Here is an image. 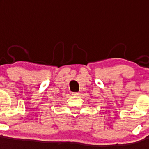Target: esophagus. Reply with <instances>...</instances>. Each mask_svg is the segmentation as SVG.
<instances>
[{
  "label": "esophagus",
  "mask_w": 149,
  "mask_h": 149,
  "mask_svg": "<svg viewBox=\"0 0 149 149\" xmlns=\"http://www.w3.org/2000/svg\"><path fill=\"white\" fill-rule=\"evenodd\" d=\"M79 94H80V93H79L78 92H74V93H72V95H78Z\"/></svg>",
  "instance_id": "obj_1"
}]
</instances>
